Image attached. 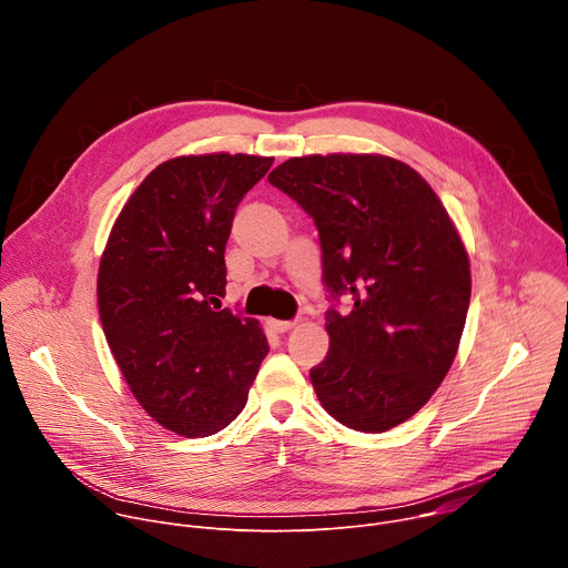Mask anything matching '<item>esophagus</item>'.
I'll return each mask as SVG.
<instances>
[{"instance_id": "1", "label": "esophagus", "mask_w": 568, "mask_h": 568, "mask_svg": "<svg viewBox=\"0 0 568 568\" xmlns=\"http://www.w3.org/2000/svg\"><path fill=\"white\" fill-rule=\"evenodd\" d=\"M296 326V321H272V328L276 331V333H287V331H292Z\"/></svg>"}]
</instances>
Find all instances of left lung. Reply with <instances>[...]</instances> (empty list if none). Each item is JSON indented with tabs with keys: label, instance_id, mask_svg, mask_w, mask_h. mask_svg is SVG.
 <instances>
[{
	"label": "left lung",
	"instance_id": "1",
	"mask_svg": "<svg viewBox=\"0 0 568 568\" xmlns=\"http://www.w3.org/2000/svg\"><path fill=\"white\" fill-rule=\"evenodd\" d=\"M270 184L321 240L323 283L353 310L326 312L331 351L310 371L321 407L366 434L418 414L458 353L471 294L463 240L412 166L386 154L292 156Z\"/></svg>",
	"mask_w": 568,
	"mask_h": 568
}]
</instances>
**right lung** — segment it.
Segmentation results:
<instances>
[{
	"label": "right lung",
	"instance_id": "obj_1",
	"mask_svg": "<svg viewBox=\"0 0 568 568\" xmlns=\"http://www.w3.org/2000/svg\"><path fill=\"white\" fill-rule=\"evenodd\" d=\"M274 156L184 154L121 209L99 265L108 346L145 414L204 438L245 409L270 346L256 318L220 310L235 209Z\"/></svg>",
	"mask_w": 568,
	"mask_h": 568
}]
</instances>
